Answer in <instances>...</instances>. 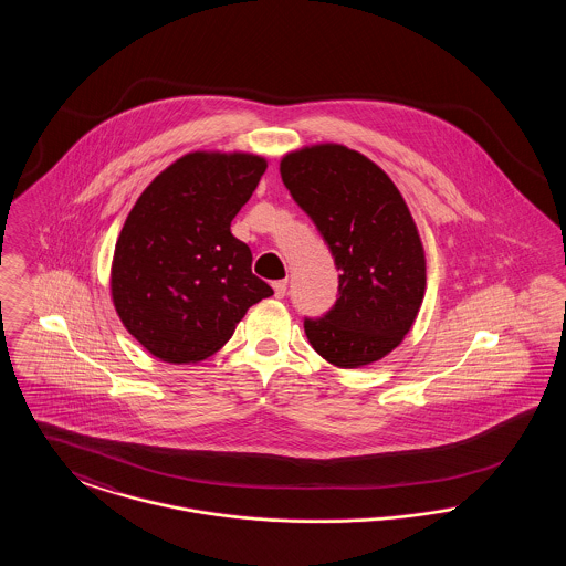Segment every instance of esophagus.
I'll return each mask as SVG.
<instances>
[{
    "instance_id": "34e87169",
    "label": "esophagus",
    "mask_w": 566,
    "mask_h": 566,
    "mask_svg": "<svg viewBox=\"0 0 566 566\" xmlns=\"http://www.w3.org/2000/svg\"><path fill=\"white\" fill-rule=\"evenodd\" d=\"M286 289H289V280H277V282H273V293L277 298H282V296L286 295Z\"/></svg>"
}]
</instances>
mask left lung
<instances>
[{
  "mask_svg": "<svg viewBox=\"0 0 566 566\" xmlns=\"http://www.w3.org/2000/svg\"><path fill=\"white\" fill-rule=\"evenodd\" d=\"M280 174L342 271L335 305L303 321L312 348L344 369L384 358L409 333L427 286L424 248L401 192L339 144L291 153Z\"/></svg>",
  "mask_w": 566,
  "mask_h": 566,
  "instance_id": "1",
  "label": "left lung"
}]
</instances>
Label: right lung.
<instances>
[{
    "mask_svg": "<svg viewBox=\"0 0 566 566\" xmlns=\"http://www.w3.org/2000/svg\"><path fill=\"white\" fill-rule=\"evenodd\" d=\"M265 169L256 155L190 153L135 201L109 286L125 328L153 356L176 365L212 356L248 307L273 295L231 233Z\"/></svg>",
    "mask_w": 566,
    "mask_h": 566,
    "instance_id": "right-lung-1",
    "label": "right lung"
}]
</instances>
